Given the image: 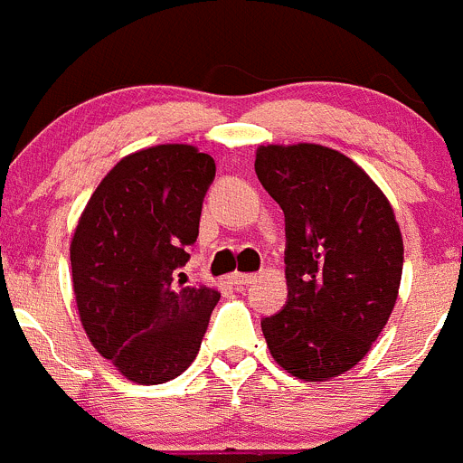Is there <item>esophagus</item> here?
I'll list each match as a JSON object with an SVG mask.
<instances>
[{
    "label": "esophagus",
    "mask_w": 463,
    "mask_h": 463,
    "mask_svg": "<svg viewBox=\"0 0 463 463\" xmlns=\"http://www.w3.org/2000/svg\"><path fill=\"white\" fill-rule=\"evenodd\" d=\"M256 279V274H242V272H233L230 277V283L232 286H247V283H251Z\"/></svg>",
    "instance_id": "34e87169"
}]
</instances>
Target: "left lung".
Wrapping results in <instances>:
<instances>
[{"label":"left lung","mask_w":463,"mask_h":463,"mask_svg":"<svg viewBox=\"0 0 463 463\" xmlns=\"http://www.w3.org/2000/svg\"><path fill=\"white\" fill-rule=\"evenodd\" d=\"M256 175L286 216L288 301L260 322L299 381L354 369L385 328L402 274V236L376 182L317 144L259 146Z\"/></svg>","instance_id":"obj_1"}]
</instances>
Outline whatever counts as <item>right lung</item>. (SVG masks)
<instances>
[{"mask_svg": "<svg viewBox=\"0 0 463 463\" xmlns=\"http://www.w3.org/2000/svg\"><path fill=\"white\" fill-rule=\"evenodd\" d=\"M213 177L216 162L195 146H153L123 157L80 213L70 247L78 315L128 381H173L198 355L221 292L175 277Z\"/></svg>", "mask_w": 463, "mask_h": 463, "instance_id": "right-lung-1", "label": "right lung"}]
</instances>
